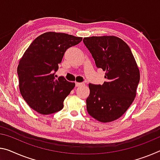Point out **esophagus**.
<instances>
[{"label": "esophagus", "mask_w": 160, "mask_h": 160, "mask_svg": "<svg viewBox=\"0 0 160 160\" xmlns=\"http://www.w3.org/2000/svg\"><path fill=\"white\" fill-rule=\"evenodd\" d=\"M83 85H84V83H82V82H75V86H76V87H79V86Z\"/></svg>", "instance_id": "34e87169"}]
</instances>
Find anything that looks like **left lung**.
<instances>
[{"label": "left lung", "instance_id": "left-lung-1", "mask_svg": "<svg viewBox=\"0 0 160 160\" xmlns=\"http://www.w3.org/2000/svg\"><path fill=\"white\" fill-rule=\"evenodd\" d=\"M83 42L96 66L106 72L102 85L89 84L88 112L101 122L115 121L136 97L140 75L135 58L128 44L113 35L84 38Z\"/></svg>", "mask_w": 160, "mask_h": 160}]
</instances>
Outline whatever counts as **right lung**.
I'll use <instances>...</instances> for the list:
<instances>
[{
	"label": "right lung",
	"mask_w": 160,
	"mask_h": 160,
	"mask_svg": "<svg viewBox=\"0 0 160 160\" xmlns=\"http://www.w3.org/2000/svg\"><path fill=\"white\" fill-rule=\"evenodd\" d=\"M82 38L47 32L37 37L20 60L17 72L22 97L30 108L49 115L63 108V102L75 86L64 77L55 79L58 64L68 48Z\"/></svg>",
	"instance_id": "add662e5"
}]
</instances>
